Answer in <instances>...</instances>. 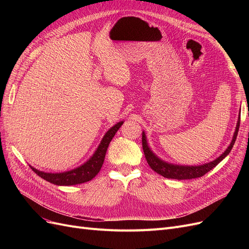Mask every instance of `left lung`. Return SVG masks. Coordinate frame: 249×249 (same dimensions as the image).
<instances>
[{
    "label": "left lung",
    "instance_id": "8db88e82",
    "mask_svg": "<svg viewBox=\"0 0 249 249\" xmlns=\"http://www.w3.org/2000/svg\"><path fill=\"white\" fill-rule=\"evenodd\" d=\"M239 126H240V113H239L235 133H233L231 142L230 143L228 148L225 149L224 152L217 158V159L202 165H191V166L190 165H178V164H172L160 159V158L158 157L152 149H150L144 131H142L143 152H144V156L146 158V161L149 165V167L164 178H173V179H191V178H200L202 176H205L206 173L209 172L210 170H212L216 165L219 164L224 158L231 153V150L233 144H235V141L237 139Z\"/></svg>",
    "mask_w": 249,
    "mask_h": 249
}]
</instances>
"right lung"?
<instances>
[{
    "label": "right lung",
    "mask_w": 249,
    "mask_h": 249,
    "mask_svg": "<svg viewBox=\"0 0 249 249\" xmlns=\"http://www.w3.org/2000/svg\"><path fill=\"white\" fill-rule=\"evenodd\" d=\"M124 122H119L116 124L113 125L111 129L107 131V133L104 135V137L101 143L97 146L96 150L93 155L89 158V159L84 163L80 165V166L71 169L69 171L63 172H44L38 169L34 168L30 165L31 169L39 176L43 179L48 180V182L58 185V186H71V185H78L82 183H86L88 180H91L97 173L100 172L103 163L105 160V156L107 153V148L109 146V143L114 137L116 132L119 130V127L123 125Z\"/></svg>",
    "instance_id": "obj_1"
}]
</instances>
